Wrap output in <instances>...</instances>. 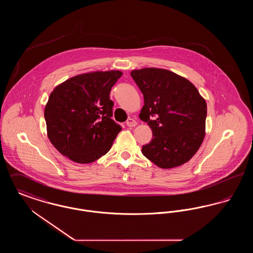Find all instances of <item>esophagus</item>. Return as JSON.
Returning <instances> with one entry per match:
<instances>
[{
  "label": "esophagus",
  "instance_id": "esophagus-1",
  "mask_svg": "<svg viewBox=\"0 0 253 253\" xmlns=\"http://www.w3.org/2000/svg\"><path fill=\"white\" fill-rule=\"evenodd\" d=\"M136 124H137V122L134 121L133 119H128L126 121V125L128 127H134V126H136Z\"/></svg>",
  "mask_w": 253,
  "mask_h": 253
}]
</instances>
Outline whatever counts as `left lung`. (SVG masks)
Masks as SVG:
<instances>
[{"instance_id":"left-lung-1","label":"left lung","mask_w":253,"mask_h":253,"mask_svg":"<svg viewBox=\"0 0 253 253\" xmlns=\"http://www.w3.org/2000/svg\"><path fill=\"white\" fill-rule=\"evenodd\" d=\"M131 76L144 96L139 118L154 136L142 146L143 156L162 169L188 162L204 139V98L190 81L166 69L143 68Z\"/></svg>"}]
</instances>
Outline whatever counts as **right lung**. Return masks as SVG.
Here are the masks:
<instances>
[{"mask_svg":"<svg viewBox=\"0 0 253 253\" xmlns=\"http://www.w3.org/2000/svg\"><path fill=\"white\" fill-rule=\"evenodd\" d=\"M119 70L75 76L58 85L44 109L47 136L64 157L91 163L107 154L121 127L113 121L112 87Z\"/></svg>","mask_w":253,"mask_h":253,"instance_id":"right-lung-1","label":"right lung"}]
</instances>
